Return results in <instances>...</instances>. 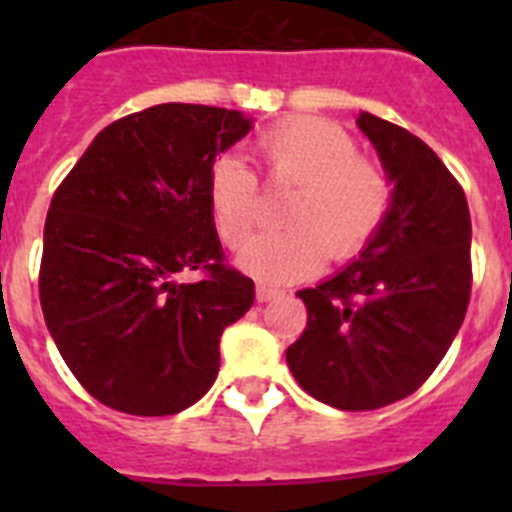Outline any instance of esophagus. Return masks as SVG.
I'll return each instance as SVG.
<instances>
[{"mask_svg":"<svg viewBox=\"0 0 512 512\" xmlns=\"http://www.w3.org/2000/svg\"><path fill=\"white\" fill-rule=\"evenodd\" d=\"M279 295H284V289H279V287H271V284H256V300L259 302H269V300H274V297H279Z\"/></svg>","mask_w":512,"mask_h":512,"instance_id":"esophagus-1","label":"esophagus"}]
</instances>
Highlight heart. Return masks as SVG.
<instances>
[{"label": "heart", "instance_id": "1", "mask_svg": "<svg viewBox=\"0 0 512 512\" xmlns=\"http://www.w3.org/2000/svg\"><path fill=\"white\" fill-rule=\"evenodd\" d=\"M271 187H295L284 207L289 228L256 235L238 266L269 284L318 274L330 256L354 259L384 228L395 189L379 161L359 153L354 135L323 117H295L253 143ZM212 223L241 246L261 215L259 179L238 156H220L207 176Z\"/></svg>", "mask_w": 512, "mask_h": 512}]
</instances>
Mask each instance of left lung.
Segmentation results:
<instances>
[{
  "label": "left lung",
  "mask_w": 512,
  "mask_h": 512,
  "mask_svg": "<svg viewBox=\"0 0 512 512\" xmlns=\"http://www.w3.org/2000/svg\"><path fill=\"white\" fill-rule=\"evenodd\" d=\"M395 184L390 217L356 261L300 289L307 328L287 348L302 390L338 410L413 395L446 356L472 292V220L441 158L400 125L361 112Z\"/></svg>",
  "instance_id": "8db88e82"
}]
</instances>
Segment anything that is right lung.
I'll use <instances>...</instances> for the list:
<instances>
[{
	"instance_id": "obj_1",
	"label": "right lung",
	"mask_w": 512,
	"mask_h": 512,
	"mask_svg": "<svg viewBox=\"0 0 512 512\" xmlns=\"http://www.w3.org/2000/svg\"><path fill=\"white\" fill-rule=\"evenodd\" d=\"M248 130L235 110L156 104L107 125L53 194L40 307L107 408L174 415L215 382L220 336L251 310L253 282L225 264L207 176ZM187 270L206 277L179 285Z\"/></svg>"
}]
</instances>
